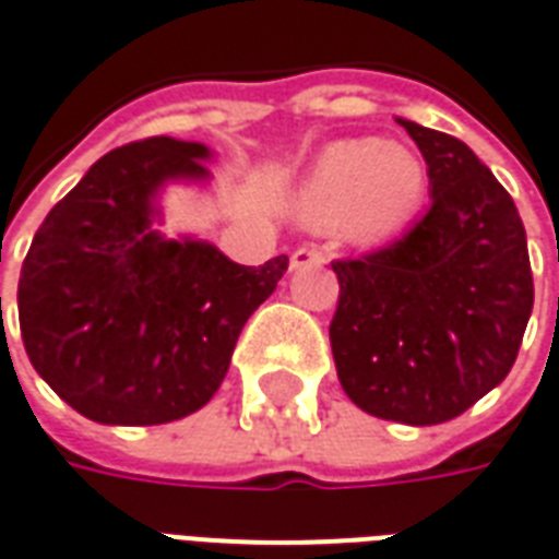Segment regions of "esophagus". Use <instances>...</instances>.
Masks as SVG:
<instances>
[{
  "mask_svg": "<svg viewBox=\"0 0 559 559\" xmlns=\"http://www.w3.org/2000/svg\"><path fill=\"white\" fill-rule=\"evenodd\" d=\"M328 261V249L316 247V243H307V247H298L292 252V267L300 271V267H316V264H324Z\"/></svg>",
  "mask_w": 559,
  "mask_h": 559,
  "instance_id": "34e87169",
  "label": "esophagus"
}]
</instances>
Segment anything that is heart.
<instances>
[{"mask_svg":"<svg viewBox=\"0 0 559 559\" xmlns=\"http://www.w3.org/2000/svg\"><path fill=\"white\" fill-rule=\"evenodd\" d=\"M427 171L413 146L397 141H340L316 162L300 213L316 228H334L358 243H382L418 216Z\"/></svg>","mask_w":559,"mask_h":559,"instance_id":"b5f03b06","label":"heart"}]
</instances>
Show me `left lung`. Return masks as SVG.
Here are the masks:
<instances>
[{
  "instance_id": "1",
  "label": "left lung",
  "mask_w": 559,
  "mask_h": 559,
  "mask_svg": "<svg viewBox=\"0 0 559 559\" xmlns=\"http://www.w3.org/2000/svg\"><path fill=\"white\" fill-rule=\"evenodd\" d=\"M427 162L430 210L388 247L331 261L340 385L400 425L463 415L512 370L533 312V271L512 195L469 146L400 120Z\"/></svg>"
}]
</instances>
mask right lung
Returning <instances> with one entry per match:
<instances>
[{"mask_svg":"<svg viewBox=\"0 0 559 559\" xmlns=\"http://www.w3.org/2000/svg\"><path fill=\"white\" fill-rule=\"evenodd\" d=\"M201 159L207 146L165 134L110 150L47 213L23 259L26 355L98 425H165L201 409L288 267V255L243 267L210 243L150 231L156 189L204 177Z\"/></svg>","mask_w":559,"mask_h":559,"instance_id":"obj_1","label":"right lung"}]
</instances>
